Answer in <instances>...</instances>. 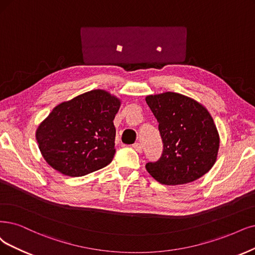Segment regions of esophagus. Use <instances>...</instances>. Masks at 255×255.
<instances>
[{
  "instance_id": "34e87169",
  "label": "esophagus",
  "mask_w": 255,
  "mask_h": 255,
  "mask_svg": "<svg viewBox=\"0 0 255 255\" xmlns=\"http://www.w3.org/2000/svg\"><path fill=\"white\" fill-rule=\"evenodd\" d=\"M132 147H133V149L135 150V151H137L138 153H142L143 152V146L140 145L139 143H134L132 145Z\"/></svg>"
}]
</instances>
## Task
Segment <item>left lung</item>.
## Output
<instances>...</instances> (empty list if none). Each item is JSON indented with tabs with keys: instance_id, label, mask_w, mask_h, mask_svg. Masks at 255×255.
Returning a JSON list of instances; mask_svg holds the SVG:
<instances>
[{
	"instance_id": "8db88e82",
	"label": "left lung",
	"mask_w": 255,
	"mask_h": 255,
	"mask_svg": "<svg viewBox=\"0 0 255 255\" xmlns=\"http://www.w3.org/2000/svg\"><path fill=\"white\" fill-rule=\"evenodd\" d=\"M146 103L158 122L164 150L155 163L146 164L154 180L175 186L193 182L216 162L220 134L205 106L176 92L150 94Z\"/></svg>"
}]
</instances>
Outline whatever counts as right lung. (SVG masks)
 I'll list each match as a JSON object with an SVG mask.
<instances>
[{"mask_svg":"<svg viewBox=\"0 0 255 255\" xmlns=\"http://www.w3.org/2000/svg\"><path fill=\"white\" fill-rule=\"evenodd\" d=\"M122 101L103 89L56 105L35 131L42 156L58 172L83 176L111 163L116 118Z\"/></svg>","mask_w":255,"mask_h":255,"instance_id":"right-lung-1","label":"right lung"}]
</instances>
